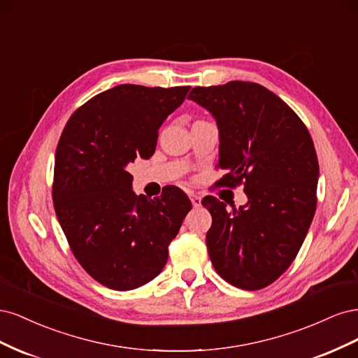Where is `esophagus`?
Segmentation results:
<instances>
[{
  "mask_svg": "<svg viewBox=\"0 0 358 358\" xmlns=\"http://www.w3.org/2000/svg\"><path fill=\"white\" fill-rule=\"evenodd\" d=\"M189 199H191V203H192L194 208H200V206H201V197L199 196V194L189 192Z\"/></svg>",
  "mask_w": 358,
  "mask_h": 358,
  "instance_id": "esophagus-1",
  "label": "esophagus"
}]
</instances>
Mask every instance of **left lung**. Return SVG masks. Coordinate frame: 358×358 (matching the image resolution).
Segmentation results:
<instances>
[{
    "label": "left lung",
    "instance_id": "obj_1",
    "mask_svg": "<svg viewBox=\"0 0 358 358\" xmlns=\"http://www.w3.org/2000/svg\"><path fill=\"white\" fill-rule=\"evenodd\" d=\"M188 99L208 109L220 128L222 187L243 185L248 203L227 210L206 196L210 262L227 282L262 289L294 262L317 209L318 158L297 113L254 82L197 86Z\"/></svg>",
    "mask_w": 358,
    "mask_h": 358
}]
</instances>
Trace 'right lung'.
Returning <instances> with one entry per match:
<instances>
[{"mask_svg": "<svg viewBox=\"0 0 358 358\" xmlns=\"http://www.w3.org/2000/svg\"><path fill=\"white\" fill-rule=\"evenodd\" d=\"M189 90L119 85L80 106L62 129L53 208L76 259L107 288L134 289L159 275L192 208L178 187L137 197L125 169L154 155L158 128Z\"/></svg>", "mask_w": 358, "mask_h": 358, "instance_id": "1", "label": "right lung"}]
</instances>
